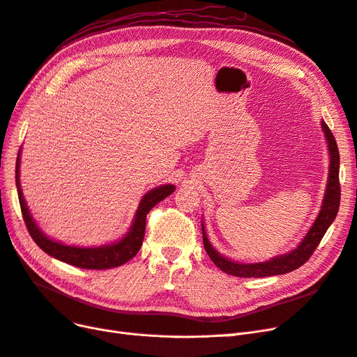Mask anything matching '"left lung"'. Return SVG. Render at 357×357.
I'll return each mask as SVG.
<instances>
[{"mask_svg": "<svg viewBox=\"0 0 357 357\" xmlns=\"http://www.w3.org/2000/svg\"><path fill=\"white\" fill-rule=\"evenodd\" d=\"M321 127L325 134V140L328 144V153H329V171H328V181L326 189L321 205V211H319L316 220L313 221L312 227L307 231V235L303 238V241L297 245V248H294L285 254L275 255L270 260L260 261V263H241L231 260L229 257H225L220 254L210 242L206 236L205 226L202 221V238H204V247L206 254L210 255L213 263L223 270L225 273L236 276V278H266V276H278L285 275L292 272L298 267H301L314 250L317 248L319 242L322 241L324 235L326 233L328 227L333 225V221L337 217L338 208H340V153L335 137L333 132L325 124V121H321Z\"/></svg>", "mask_w": 357, "mask_h": 357, "instance_id": "obj_1", "label": "left lung"}]
</instances>
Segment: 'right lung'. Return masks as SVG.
Returning a JSON list of instances; mask_svg holds the SVG:
<instances>
[{
	"mask_svg": "<svg viewBox=\"0 0 357 357\" xmlns=\"http://www.w3.org/2000/svg\"><path fill=\"white\" fill-rule=\"evenodd\" d=\"M20 151L17 153L16 161V188L19 195V202L22 208V214L24 225H26L29 235L35 241L38 247L52 255L56 260H60L63 263L72 264L81 268L89 270H103V268H112L122 266L128 260L136 255L143 243L144 230H146V215L149 214L152 208L165 199L176 190L174 184H162L152 190L147 192L143 198L140 199L139 208L136 214H134L132 223L121 239L110 242L106 245H100V247H78V245H66L63 242H59L56 239H52L47 236L45 233L35 223V220L29 211L28 204L23 198V192L20 186Z\"/></svg>",
	"mask_w": 357,
	"mask_h": 357,
	"instance_id": "right-lung-1",
	"label": "right lung"
}]
</instances>
